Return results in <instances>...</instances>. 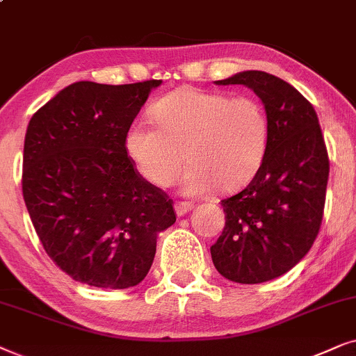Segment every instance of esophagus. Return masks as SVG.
Returning a JSON list of instances; mask_svg holds the SVG:
<instances>
[{"mask_svg": "<svg viewBox=\"0 0 356 356\" xmlns=\"http://www.w3.org/2000/svg\"><path fill=\"white\" fill-rule=\"evenodd\" d=\"M174 208H175V213H177L179 216H184V215H186V213H188V211L192 210L193 203H191V202H175Z\"/></svg>", "mask_w": 356, "mask_h": 356, "instance_id": "1", "label": "esophagus"}]
</instances>
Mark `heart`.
Listing matches in <instances>:
<instances>
[{
  "mask_svg": "<svg viewBox=\"0 0 356 356\" xmlns=\"http://www.w3.org/2000/svg\"><path fill=\"white\" fill-rule=\"evenodd\" d=\"M158 125L138 120L125 136L130 159L146 181L168 187L184 179L188 195L220 187L233 192L259 172L268 146V117L257 99L182 88L153 106Z\"/></svg>",
  "mask_w": 356,
  "mask_h": 356,
  "instance_id": "heart-1",
  "label": "heart"
}]
</instances>
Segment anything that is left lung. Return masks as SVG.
Returning <instances> with one entry per match:
<instances>
[{
    "label": "left lung",
    "instance_id": "8db88e82",
    "mask_svg": "<svg viewBox=\"0 0 356 356\" xmlns=\"http://www.w3.org/2000/svg\"><path fill=\"white\" fill-rule=\"evenodd\" d=\"M220 86L244 84L264 102L268 146L249 186L221 200L225 229L211 259L227 280L264 283L291 270L319 234L329 154L312 104L277 76L243 71Z\"/></svg>",
    "mask_w": 356,
    "mask_h": 356
}]
</instances>
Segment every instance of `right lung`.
I'll return each mask as SVG.
<instances>
[{
    "instance_id": "add662e5",
    "label": "right lung",
    "mask_w": 356,
    "mask_h": 356,
    "mask_svg": "<svg viewBox=\"0 0 356 356\" xmlns=\"http://www.w3.org/2000/svg\"><path fill=\"white\" fill-rule=\"evenodd\" d=\"M161 79L79 81L32 115L22 195L45 252L76 282L123 290L148 275L161 231L175 222L168 193L143 179L125 148Z\"/></svg>"
}]
</instances>
